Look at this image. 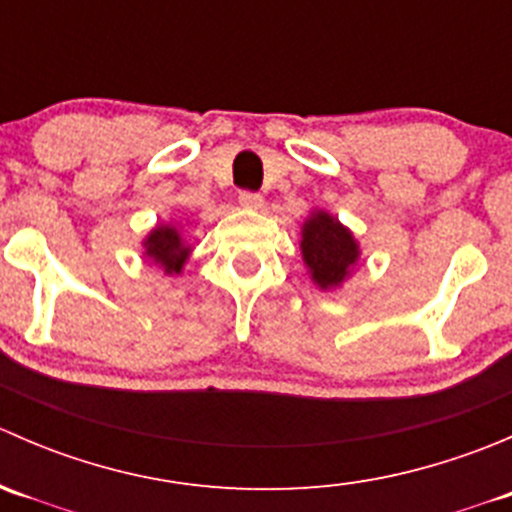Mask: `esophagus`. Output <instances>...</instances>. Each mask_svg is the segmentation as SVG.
I'll use <instances>...</instances> for the list:
<instances>
[{"instance_id":"1","label":"esophagus","mask_w":512,"mask_h":512,"mask_svg":"<svg viewBox=\"0 0 512 512\" xmlns=\"http://www.w3.org/2000/svg\"><path fill=\"white\" fill-rule=\"evenodd\" d=\"M240 205H245V208H262V195L252 193V190H242Z\"/></svg>"}]
</instances>
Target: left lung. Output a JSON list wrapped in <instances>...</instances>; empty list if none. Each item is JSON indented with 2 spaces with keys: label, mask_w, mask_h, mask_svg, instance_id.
Returning <instances> with one entry per match:
<instances>
[{
  "label": "left lung",
  "mask_w": 512,
  "mask_h": 512,
  "mask_svg": "<svg viewBox=\"0 0 512 512\" xmlns=\"http://www.w3.org/2000/svg\"><path fill=\"white\" fill-rule=\"evenodd\" d=\"M302 255L319 287H337L359 257L352 232L327 213H314L302 230Z\"/></svg>",
  "instance_id": "left-lung-1"
}]
</instances>
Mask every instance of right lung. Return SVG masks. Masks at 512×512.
Masks as SVG:
<instances>
[{"mask_svg": "<svg viewBox=\"0 0 512 512\" xmlns=\"http://www.w3.org/2000/svg\"><path fill=\"white\" fill-rule=\"evenodd\" d=\"M146 247V255L160 262L165 267V272H180V267H183L185 257L190 252V247L183 245L175 227H158V230H153Z\"/></svg>", "mask_w": 512, "mask_h": 512, "instance_id": "add662e5", "label": "right lung"}]
</instances>
